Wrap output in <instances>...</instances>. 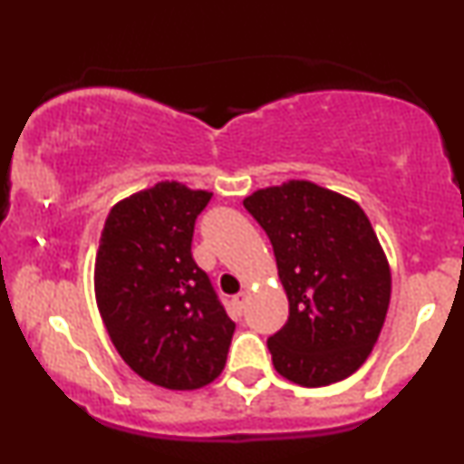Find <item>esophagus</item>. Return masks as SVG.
<instances>
[{
  "mask_svg": "<svg viewBox=\"0 0 464 464\" xmlns=\"http://www.w3.org/2000/svg\"><path fill=\"white\" fill-rule=\"evenodd\" d=\"M246 299H248L246 292H239V295L233 296V299H231L233 310H236L237 314H242V312H244V305H246Z\"/></svg>",
  "mask_w": 464,
  "mask_h": 464,
  "instance_id": "1",
  "label": "esophagus"
}]
</instances>
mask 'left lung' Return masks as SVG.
<instances>
[{"label":"left lung","mask_w":464,"mask_h":464,"mask_svg":"<svg viewBox=\"0 0 464 464\" xmlns=\"http://www.w3.org/2000/svg\"><path fill=\"white\" fill-rule=\"evenodd\" d=\"M244 207L273 244L290 303L268 338L279 375L316 388L364 364L391 303V268L358 202L310 180L250 194Z\"/></svg>","instance_id":"obj_1"}]
</instances>
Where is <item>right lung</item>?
<instances>
[{"label": "right lung", "instance_id": "1", "mask_svg": "<svg viewBox=\"0 0 464 464\" xmlns=\"http://www.w3.org/2000/svg\"><path fill=\"white\" fill-rule=\"evenodd\" d=\"M211 196L165 180L117 202L95 257V299L117 353L169 391L211 384L236 332L191 257L196 218Z\"/></svg>", "mask_w": 464, "mask_h": 464}]
</instances>
